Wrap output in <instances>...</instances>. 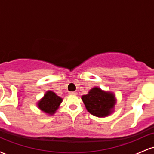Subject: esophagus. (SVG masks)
<instances>
[{
    "label": "esophagus",
    "mask_w": 154,
    "mask_h": 154,
    "mask_svg": "<svg viewBox=\"0 0 154 154\" xmlns=\"http://www.w3.org/2000/svg\"><path fill=\"white\" fill-rule=\"evenodd\" d=\"M69 95H77V93H76V92H69Z\"/></svg>",
    "instance_id": "34e87169"
}]
</instances>
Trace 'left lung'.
<instances>
[{"label": "left lung", "mask_w": 154, "mask_h": 154, "mask_svg": "<svg viewBox=\"0 0 154 154\" xmlns=\"http://www.w3.org/2000/svg\"><path fill=\"white\" fill-rule=\"evenodd\" d=\"M82 100L88 112L98 117H106L112 114L116 103L114 93L98 87L90 90L87 95H82Z\"/></svg>", "instance_id": "obj_1"}]
</instances>
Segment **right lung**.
I'll return each instance as SVG.
<instances>
[{
    "instance_id": "right-lung-1",
    "label": "right lung",
    "mask_w": 154,
    "mask_h": 154,
    "mask_svg": "<svg viewBox=\"0 0 154 154\" xmlns=\"http://www.w3.org/2000/svg\"><path fill=\"white\" fill-rule=\"evenodd\" d=\"M62 101V98L58 96L54 92L48 91L43 98L38 102L37 105L39 109L44 113L53 115L59 109Z\"/></svg>"
}]
</instances>
